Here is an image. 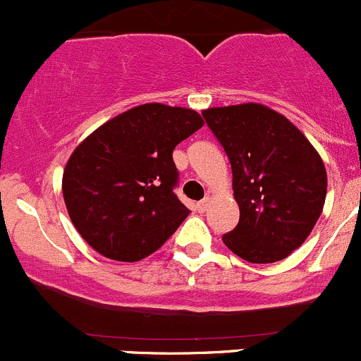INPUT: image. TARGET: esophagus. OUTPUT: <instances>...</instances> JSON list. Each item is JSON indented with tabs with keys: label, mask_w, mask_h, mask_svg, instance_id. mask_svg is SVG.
Returning a JSON list of instances; mask_svg holds the SVG:
<instances>
[{
	"label": "esophagus",
	"mask_w": 361,
	"mask_h": 361,
	"mask_svg": "<svg viewBox=\"0 0 361 361\" xmlns=\"http://www.w3.org/2000/svg\"><path fill=\"white\" fill-rule=\"evenodd\" d=\"M210 202H212V200L208 198V196H207L205 200H202V202L198 203V210L202 212V214H203V212H207V210H208V207H210Z\"/></svg>",
	"instance_id": "34e87169"
}]
</instances>
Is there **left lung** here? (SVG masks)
Here are the masks:
<instances>
[{"mask_svg":"<svg viewBox=\"0 0 361 361\" xmlns=\"http://www.w3.org/2000/svg\"><path fill=\"white\" fill-rule=\"evenodd\" d=\"M202 114L231 161L240 207V222L222 236L224 245L254 264L288 257L325 205L322 156L288 118L264 104L208 107Z\"/></svg>","mask_w":361,"mask_h":361,"instance_id":"8db88e82","label":"left lung"}]
</instances>
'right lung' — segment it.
<instances>
[{
  "label": "right lung",
  "instance_id": "obj_1",
  "mask_svg": "<svg viewBox=\"0 0 361 361\" xmlns=\"http://www.w3.org/2000/svg\"><path fill=\"white\" fill-rule=\"evenodd\" d=\"M203 126L195 109L140 104L81 140L62 176L71 222L100 255L137 262L176 233L189 210L173 195L172 153Z\"/></svg>",
  "mask_w": 361,
  "mask_h": 361
}]
</instances>
